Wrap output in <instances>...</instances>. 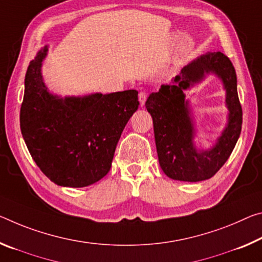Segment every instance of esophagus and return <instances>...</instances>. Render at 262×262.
Returning <instances> with one entry per match:
<instances>
[{
	"label": "esophagus",
	"instance_id": "esophagus-1",
	"mask_svg": "<svg viewBox=\"0 0 262 262\" xmlns=\"http://www.w3.org/2000/svg\"><path fill=\"white\" fill-rule=\"evenodd\" d=\"M139 100H140L141 106H143L144 102H146V100H147V93L143 92V91H141V92L139 93Z\"/></svg>",
	"mask_w": 262,
	"mask_h": 262
}]
</instances>
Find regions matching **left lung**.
<instances>
[{"mask_svg": "<svg viewBox=\"0 0 262 262\" xmlns=\"http://www.w3.org/2000/svg\"><path fill=\"white\" fill-rule=\"evenodd\" d=\"M209 72L223 79L230 116L216 146L210 151L197 152L192 143L194 130L183 90ZM146 107L152 118L160 165L172 180L199 182L214 176L233 151L242 132L243 108L236 90L235 70L230 58L222 52L206 53L186 65L171 85H162L159 92L149 95Z\"/></svg>", "mask_w": 262, "mask_h": 262, "instance_id": "left-lung-1", "label": "left lung"}]
</instances>
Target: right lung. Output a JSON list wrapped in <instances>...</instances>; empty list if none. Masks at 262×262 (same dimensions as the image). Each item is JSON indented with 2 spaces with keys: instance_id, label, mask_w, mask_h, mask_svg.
<instances>
[{
  "instance_id": "add662e5",
  "label": "right lung",
  "mask_w": 262,
  "mask_h": 262,
  "mask_svg": "<svg viewBox=\"0 0 262 262\" xmlns=\"http://www.w3.org/2000/svg\"><path fill=\"white\" fill-rule=\"evenodd\" d=\"M45 47L28 66L19 124L41 172L60 186L82 188L110 171L116 144L134 112L138 91L59 99L40 74Z\"/></svg>"
}]
</instances>
